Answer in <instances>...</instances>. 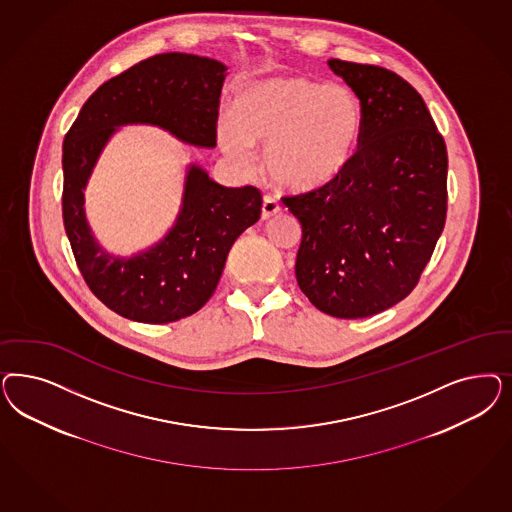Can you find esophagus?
<instances>
[{
	"label": "esophagus",
	"instance_id": "34e87169",
	"mask_svg": "<svg viewBox=\"0 0 512 512\" xmlns=\"http://www.w3.org/2000/svg\"><path fill=\"white\" fill-rule=\"evenodd\" d=\"M277 213H281L279 201L273 198V196H265L264 203H262V218L267 220V218H271V216H275Z\"/></svg>",
	"mask_w": 512,
	"mask_h": 512
}]
</instances>
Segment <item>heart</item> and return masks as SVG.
<instances>
[{
	"mask_svg": "<svg viewBox=\"0 0 512 512\" xmlns=\"http://www.w3.org/2000/svg\"><path fill=\"white\" fill-rule=\"evenodd\" d=\"M363 101L348 84L303 75L273 77L243 88L218 128V145L241 167L265 147L269 179L292 192L324 188L343 175L362 141Z\"/></svg>",
	"mask_w": 512,
	"mask_h": 512,
	"instance_id": "1",
	"label": "heart"
}]
</instances>
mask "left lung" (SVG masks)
I'll return each mask as SVG.
<instances>
[{"label": "left lung", "instance_id": "8db88e82", "mask_svg": "<svg viewBox=\"0 0 512 512\" xmlns=\"http://www.w3.org/2000/svg\"><path fill=\"white\" fill-rule=\"evenodd\" d=\"M362 98L365 126L335 181L284 196L301 224L296 279L322 313L365 318L409 296L443 233L448 156L422 96L397 73L330 60Z\"/></svg>", "mask_w": 512, "mask_h": 512}]
</instances>
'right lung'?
<instances>
[{
    "mask_svg": "<svg viewBox=\"0 0 512 512\" xmlns=\"http://www.w3.org/2000/svg\"><path fill=\"white\" fill-rule=\"evenodd\" d=\"M224 71L211 58L156 54L101 84L66 133L67 239L92 294L124 318L167 324L198 313L216 290L231 245L262 215L258 188L220 186L192 165L173 230L143 254H107L84 216V186L116 126L154 124L190 145L215 147Z\"/></svg>",
    "mask_w": 512,
    "mask_h": 512,
    "instance_id": "obj_1",
    "label": "right lung"
}]
</instances>
